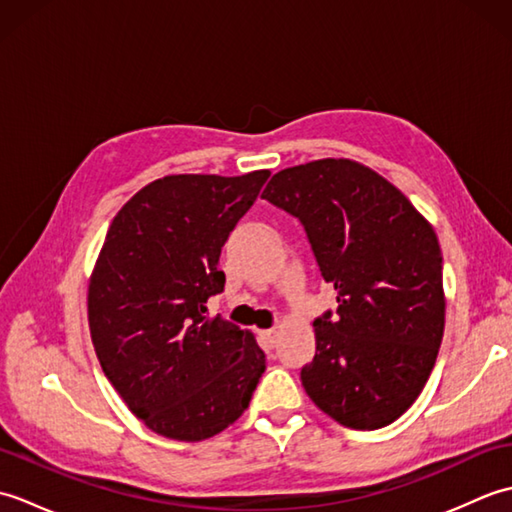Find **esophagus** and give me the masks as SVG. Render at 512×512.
Masks as SVG:
<instances>
[{
  "label": "esophagus",
  "mask_w": 512,
  "mask_h": 512,
  "mask_svg": "<svg viewBox=\"0 0 512 512\" xmlns=\"http://www.w3.org/2000/svg\"><path fill=\"white\" fill-rule=\"evenodd\" d=\"M259 341H262V345L266 347V350H273V347L277 345V330H264L259 332Z\"/></svg>",
  "instance_id": "obj_1"
}]
</instances>
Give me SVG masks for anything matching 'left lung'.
Wrapping results in <instances>:
<instances>
[{"label": "left lung", "mask_w": 512, "mask_h": 512, "mask_svg": "<svg viewBox=\"0 0 512 512\" xmlns=\"http://www.w3.org/2000/svg\"><path fill=\"white\" fill-rule=\"evenodd\" d=\"M262 198L301 222L339 303L314 319L306 394L345 427H387L420 396L442 343L436 233L394 184L352 160L279 171Z\"/></svg>", "instance_id": "obj_1"}]
</instances>
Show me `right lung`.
I'll return each instance as SVG.
<instances>
[{"instance_id":"1","label":"right lung","mask_w":512,"mask_h":512,"mask_svg":"<svg viewBox=\"0 0 512 512\" xmlns=\"http://www.w3.org/2000/svg\"><path fill=\"white\" fill-rule=\"evenodd\" d=\"M268 176L160 178L107 231L88 292L92 343L125 405L160 436L224 431L264 374L253 334L206 317V301L224 290L222 246Z\"/></svg>"}]
</instances>
